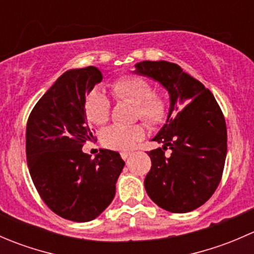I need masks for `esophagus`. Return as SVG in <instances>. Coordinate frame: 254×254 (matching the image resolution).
<instances>
[{
	"label": "esophagus",
	"mask_w": 254,
	"mask_h": 254,
	"mask_svg": "<svg viewBox=\"0 0 254 254\" xmlns=\"http://www.w3.org/2000/svg\"><path fill=\"white\" fill-rule=\"evenodd\" d=\"M130 155H131V153H130V152H120V156H122V158H123V160H127V157H129V156Z\"/></svg>",
	"instance_id": "obj_1"
}]
</instances>
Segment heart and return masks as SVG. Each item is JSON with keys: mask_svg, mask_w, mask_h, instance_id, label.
I'll return each instance as SVG.
<instances>
[{"mask_svg": "<svg viewBox=\"0 0 254 254\" xmlns=\"http://www.w3.org/2000/svg\"><path fill=\"white\" fill-rule=\"evenodd\" d=\"M117 101L134 104V120H141L147 127H156L162 124L167 115V104L160 94L153 93V88L146 79L137 76H123L109 84ZM83 114L96 125H104L111 115V102L106 94L94 89L87 94L83 102ZM145 136L142 124L122 127L112 125L104 130L102 143L115 151H127Z\"/></svg>", "mask_w": 254, "mask_h": 254, "instance_id": "b5f03b06", "label": "heart"}]
</instances>
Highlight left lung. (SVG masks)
Returning <instances> with one entry per match:
<instances>
[{
  "label": "left lung",
  "instance_id": "1",
  "mask_svg": "<svg viewBox=\"0 0 254 254\" xmlns=\"http://www.w3.org/2000/svg\"><path fill=\"white\" fill-rule=\"evenodd\" d=\"M135 67V73L162 84L171 102L166 124L152 139L163 146L147 152L152 166L145 189L167 211H191L209 200L221 181L227 153L225 118L211 92L177 64L142 61ZM167 147L170 156L164 155Z\"/></svg>",
  "mask_w": 254,
  "mask_h": 254
}]
</instances>
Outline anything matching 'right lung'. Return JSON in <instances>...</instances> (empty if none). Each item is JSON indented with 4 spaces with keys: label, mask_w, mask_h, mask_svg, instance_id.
<instances>
[{
    "label": "right lung",
    "mask_w": 254,
    "mask_h": 254,
    "mask_svg": "<svg viewBox=\"0 0 254 254\" xmlns=\"http://www.w3.org/2000/svg\"><path fill=\"white\" fill-rule=\"evenodd\" d=\"M94 66L68 70L33 108L27 123L25 152L30 177L55 214L76 222L96 219L115 195L125 162L115 151L92 160L82 146L93 140L83 114L86 96L102 81Z\"/></svg>",
    "instance_id": "right-lung-1"
}]
</instances>
